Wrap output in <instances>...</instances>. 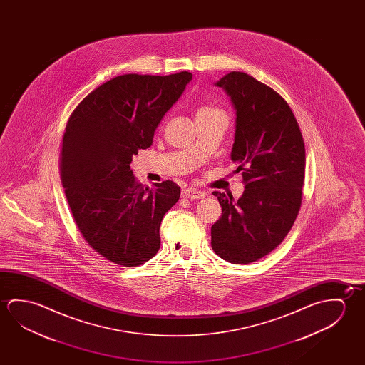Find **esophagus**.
Instances as JSON below:
<instances>
[{
	"label": "esophagus",
	"mask_w": 365,
	"mask_h": 365,
	"mask_svg": "<svg viewBox=\"0 0 365 365\" xmlns=\"http://www.w3.org/2000/svg\"><path fill=\"white\" fill-rule=\"evenodd\" d=\"M182 197L198 200V198L206 197V192L198 191L196 188H185L182 191Z\"/></svg>",
	"instance_id": "obj_1"
}]
</instances>
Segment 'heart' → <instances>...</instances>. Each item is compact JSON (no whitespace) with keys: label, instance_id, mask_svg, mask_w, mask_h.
<instances>
[{"label":"heart","instance_id":"heart-1","mask_svg":"<svg viewBox=\"0 0 365 365\" xmlns=\"http://www.w3.org/2000/svg\"><path fill=\"white\" fill-rule=\"evenodd\" d=\"M206 112H219V110H216V109L211 107H203L198 110V113H206Z\"/></svg>","mask_w":365,"mask_h":365}]
</instances>
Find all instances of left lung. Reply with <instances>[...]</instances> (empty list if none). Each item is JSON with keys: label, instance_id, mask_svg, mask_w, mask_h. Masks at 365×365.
Segmentation results:
<instances>
[{"label": "left lung", "instance_id": "left-lung-1", "mask_svg": "<svg viewBox=\"0 0 365 365\" xmlns=\"http://www.w3.org/2000/svg\"><path fill=\"white\" fill-rule=\"evenodd\" d=\"M215 86L235 112L230 159L242 170L245 192L234 200L212 192L221 217L211 247L227 262L245 264L275 250L297 219L304 182L305 148L298 123L275 90L245 72H229Z\"/></svg>", "mask_w": 365, "mask_h": 365}]
</instances>
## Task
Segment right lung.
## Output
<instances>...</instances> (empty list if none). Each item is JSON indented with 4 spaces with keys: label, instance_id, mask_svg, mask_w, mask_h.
Segmentation results:
<instances>
[{
    "label": "right lung",
    "instance_id": "obj_1",
    "mask_svg": "<svg viewBox=\"0 0 365 365\" xmlns=\"http://www.w3.org/2000/svg\"><path fill=\"white\" fill-rule=\"evenodd\" d=\"M192 76H117L93 90L68 120L61 158L67 201L90 247L115 264L140 266L160 248V224L180 188L172 180L153 188L138 183L130 164L153 145Z\"/></svg>",
    "mask_w": 365,
    "mask_h": 365
}]
</instances>
